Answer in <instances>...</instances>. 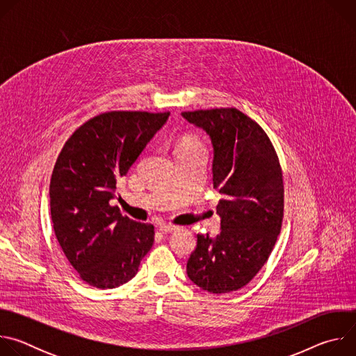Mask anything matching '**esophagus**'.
<instances>
[{
  "instance_id": "obj_1",
  "label": "esophagus",
  "mask_w": 356,
  "mask_h": 356,
  "mask_svg": "<svg viewBox=\"0 0 356 356\" xmlns=\"http://www.w3.org/2000/svg\"><path fill=\"white\" fill-rule=\"evenodd\" d=\"M159 229H161L162 232H173V231L177 229V227H176V225H172V224L162 222V224H159Z\"/></svg>"
}]
</instances>
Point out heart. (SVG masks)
<instances>
[{
  "label": "heart",
  "mask_w": 356,
  "mask_h": 356,
  "mask_svg": "<svg viewBox=\"0 0 356 356\" xmlns=\"http://www.w3.org/2000/svg\"><path fill=\"white\" fill-rule=\"evenodd\" d=\"M202 143L200 142L198 138L193 136V135H186L183 136L180 140H179V145H177V149H190V147H201Z\"/></svg>",
  "instance_id": "obj_1"
}]
</instances>
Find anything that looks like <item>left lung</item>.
<instances>
[{"mask_svg":"<svg viewBox=\"0 0 356 356\" xmlns=\"http://www.w3.org/2000/svg\"><path fill=\"white\" fill-rule=\"evenodd\" d=\"M213 143V186L221 231L197 235L187 261L188 279L210 293L248 284L268 261L283 220V176L265 131L236 108L181 113Z\"/></svg>","mask_w":356,"mask_h":356,"instance_id":"left-lung-1","label":"left lung"}]
</instances>
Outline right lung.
<instances>
[{
    "label": "right lung",
    "instance_id": "obj_1",
    "mask_svg": "<svg viewBox=\"0 0 356 356\" xmlns=\"http://www.w3.org/2000/svg\"><path fill=\"white\" fill-rule=\"evenodd\" d=\"M170 113L113 111L83 124L65 143L50 179V216L70 265L90 286L129 282L154 245V225L111 206L118 180Z\"/></svg>",
    "mask_w": 356,
    "mask_h": 356
}]
</instances>
